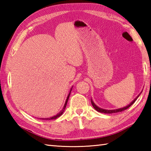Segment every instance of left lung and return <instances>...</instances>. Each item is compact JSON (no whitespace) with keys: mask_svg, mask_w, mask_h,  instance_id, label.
Wrapping results in <instances>:
<instances>
[{"mask_svg":"<svg viewBox=\"0 0 151 151\" xmlns=\"http://www.w3.org/2000/svg\"><path fill=\"white\" fill-rule=\"evenodd\" d=\"M139 95H137V97L135 99H134V100L132 102H131L129 105L127 106L123 107V108H121L115 109V110H105V109H102V108H99V106H97L94 103V102L93 101L92 99H91V102L92 106H93V108L97 111L101 112V113H104V114H113V113H117V112H121V111H124L125 110H127V108H129L130 106H132L134 103V102H135V101L137 100V99L139 97Z\"/></svg>","mask_w":151,"mask_h":151,"instance_id":"1","label":"left lung"}]
</instances>
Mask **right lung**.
<instances>
[{
  "label": "right lung",
  "instance_id": "add662e5",
  "mask_svg": "<svg viewBox=\"0 0 151 151\" xmlns=\"http://www.w3.org/2000/svg\"><path fill=\"white\" fill-rule=\"evenodd\" d=\"M72 89H73V86H72L71 89H70V90L69 91V93L68 94V96H67V97L66 101H65V104H64V106H63V109L59 112L58 114H56V115H54V116H52V117H49V118H40V119H45V120H51V119H57L58 117H59L60 116H61V115H62V114L63 113V111H64V110H65V109L66 108V105H67V101H68V99L69 98V96H70V92H71Z\"/></svg>",
  "mask_w": 151,
  "mask_h": 151
}]
</instances>
